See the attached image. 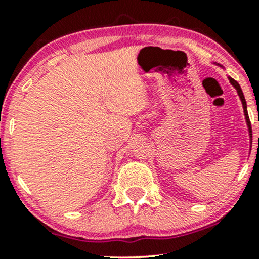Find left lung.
<instances>
[{"label":"left lung","instance_id":"1","mask_svg":"<svg viewBox=\"0 0 259 259\" xmlns=\"http://www.w3.org/2000/svg\"><path fill=\"white\" fill-rule=\"evenodd\" d=\"M230 79V82L235 86V89H236L237 92H239V96L240 99L242 101V106H243V111H245V115H246V120H247V124H248V127H249V133H252V129H251V121H249V117H248V113H247V106H246V100H245V96H243V92L241 90V88H240L239 82L236 81V80H234L233 78H229ZM252 135V134H251Z\"/></svg>","mask_w":259,"mask_h":259}]
</instances>
